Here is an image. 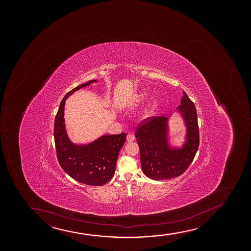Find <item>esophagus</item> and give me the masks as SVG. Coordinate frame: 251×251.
<instances>
[{"label":"esophagus","mask_w":251,"mask_h":251,"mask_svg":"<svg viewBox=\"0 0 251 251\" xmlns=\"http://www.w3.org/2000/svg\"><path fill=\"white\" fill-rule=\"evenodd\" d=\"M135 139H136V137H135V136L133 135V134H128L126 136V141H128V142H131V141H135Z\"/></svg>","instance_id":"esophagus-1"}]
</instances>
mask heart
<instances>
[{
	"instance_id": "b5f03b06",
	"label": "heart",
	"mask_w": 251,
	"mask_h": 251,
	"mask_svg": "<svg viewBox=\"0 0 251 251\" xmlns=\"http://www.w3.org/2000/svg\"><path fill=\"white\" fill-rule=\"evenodd\" d=\"M150 95L151 93L149 91H146V90L141 91L134 96L133 101L136 104H141L147 100V99L150 97ZM159 104H160V100L158 98H153L152 100H151L143 111L145 116H150L152 115L153 113L155 112L156 109L158 108Z\"/></svg>"
}]
</instances>
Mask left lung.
I'll use <instances>...</instances> for the list:
<instances>
[{
    "label": "left lung",
    "instance_id": "1",
    "mask_svg": "<svg viewBox=\"0 0 251 251\" xmlns=\"http://www.w3.org/2000/svg\"><path fill=\"white\" fill-rule=\"evenodd\" d=\"M176 111L186 127L184 143L173 147L169 141L168 117L156 116L141 122L136 132L140 148L141 168L146 176L153 180L173 178L182 175L190 166L199 146V125L196 108L183 92Z\"/></svg>",
    "mask_w": 251,
    "mask_h": 251
}]
</instances>
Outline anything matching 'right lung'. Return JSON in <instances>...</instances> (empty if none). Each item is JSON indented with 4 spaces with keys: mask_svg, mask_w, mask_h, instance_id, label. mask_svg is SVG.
<instances>
[{
    "mask_svg": "<svg viewBox=\"0 0 251 251\" xmlns=\"http://www.w3.org/2000/svg\"><path fill=\"white\" fill-rule=\"evenodd\" d=\"M98 82L89 81L75 87L61 101L54 121L55 148L61 167L76 180L91 186H102L115 174L119 152L123 147L126 134L104 135L89 144H76L67 134L64 121L65 100L75 91Z\"/></svg>",
    "mask_w": 251,
    "mask_h": 251,
    "instance_id": "1",
    "label": "right lung"
}]
</instances>
